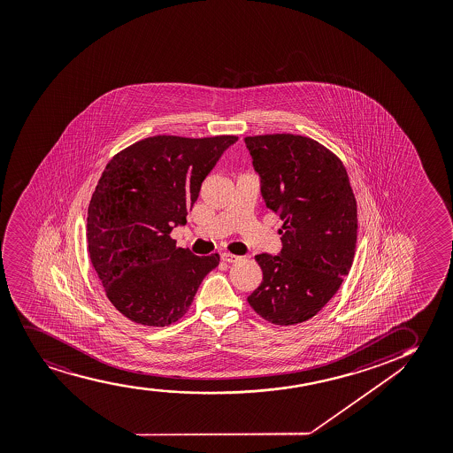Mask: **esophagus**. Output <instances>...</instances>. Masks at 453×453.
Here are the masks:
<instances>
[{"mask_svg":"<svg viewBox=\"0 0 453 453\" xmlns=\"http://www.w3.org/2000/svg\"><path fill=\"white\" fill-rule=\"evenodd\" d=\"M240 257H236V255H232V253H227V251H224V253H221V261H224V263H236V261H240Z\"/></svg>","mask_w":453,"mask_h":453,"instance_id":"1","label":"esophagus"}]
</instances>
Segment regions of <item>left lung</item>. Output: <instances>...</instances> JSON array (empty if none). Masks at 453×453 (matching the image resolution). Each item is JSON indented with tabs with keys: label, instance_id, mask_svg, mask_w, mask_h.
Returning a JSON list of instances; mask_svg holds the SVG:
<instances>
[{
	"label": "left lung",
	"instance_id": "obj_1",
	"mask_svg": "<svg viewBox=\"0 0 453 453\" xmlns=\"http://www.w3.org/2000/svg\"><path fill=\"white\" fill-rule=\"evenodd\" d=\"M244 142L265 206L284 221L280 255L255 257L263 282L247 301L272 324H301L328 303L351 268L356 196L343 163L316 140L265 134Z\"/></svg>",
	"mask_w": 453,
	"mask_h": 453
}]
</instances>
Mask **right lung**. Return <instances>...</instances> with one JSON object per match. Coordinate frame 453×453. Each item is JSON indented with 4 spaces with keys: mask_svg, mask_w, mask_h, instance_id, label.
Masks as SVG:
<instances>
[{
    "mask_svg": "<svg viewBox=\"0 0 453 453\" xmlns=\"http://www.w3.org/2000/svg\"><path fill=\"white\" fill-rule=\"evenodd\" d=\"M236 135H154L112 157L88 206L89 259L106 297L135 324L168 326L185 316L219 264L196 257L171 232L185 226L202 183Z\"/></svg>",
    "mask_w": 453,
    "mask_h": 453,
    "instance_id": "1",
    "label": "right lung"
}]
</instances>
